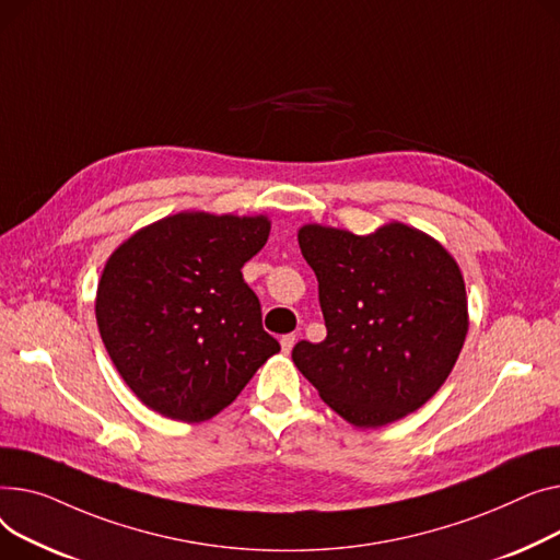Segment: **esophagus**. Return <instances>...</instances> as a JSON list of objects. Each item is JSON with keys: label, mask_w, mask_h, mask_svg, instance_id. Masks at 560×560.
Returning a JSON list of instances; mask_svg holds the SVG:
<instances>
[{"label": "esophagus", "mask_w": 560, "mask_h": 560, "mask_svg": "<svg viewBox=\"0 0 560 560\" xmlns=\"http://www.w3.org/2000/svg\"><path fill=\"white\" fill-rule=\"evenodd\" d=\"M293 343H295V335H284L282 339H280V346H282V352H291V348H293Z\"/></svg>", "instance_id": "1"}]
</instances>
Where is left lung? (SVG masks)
<instances>
[{
	"label": "left lung",
	"instance_id": "1",
	"mask_svg": "<svg viewBox=\"0 0 560 560\" xmlns=\"http://www.w3.org/2000/svg\"><path fill=\"white\" fill-rule=\"evenodd\" d=\"M327 337L291 359L320 400L357 427L420 409L447 380L468 332L464 276L432 237L405 223L359 237L303 225Z\"/></svg>",
	"mask_w": 560,
	"mask_h": 560
}]
</instances>
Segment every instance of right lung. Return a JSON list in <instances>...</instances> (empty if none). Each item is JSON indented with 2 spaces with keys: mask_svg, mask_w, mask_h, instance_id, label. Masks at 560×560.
Listing matches in <instances>:
<instances>
[{
  "mask_svg": "<svg viewBox=\"0 0 560 560\" xmlns=\"http://www.w3.org/2000/svg\"><path fill=\"white\" fill-rule=\"evenodd\" d=\"M269 230L267 217L180 212L110 255L96 289L98 332L149 409L203 422L280 350L242 276Z\"/></svg>",
  "mask_w": 560,
  "mask_h": 560,
  "instance_id": "right-lung-1",
  "label": "right lung"
}]
</instances>
